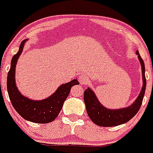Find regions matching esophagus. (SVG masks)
Masks as SVG:
<instances>
[{"label": "esophagus", "instance_id": "1", "mask_svg": "<svg viewBox=\"0 0 153 153\" xmlns=\"http://www.w3.org/2000/svg\"><path fill=\"white\" fill-rule=\"evenodd\" d=\"M78 80L81 84H86L88 82V77L84 74H80L78 77Z\"/></svg>", "mask_w": 153, "mask_h": 153}]
</instances>
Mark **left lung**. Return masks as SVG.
<instances>
[{
    "label": "left lung",
    "mask_w": 153,
    "mask_h": 153,
    "mask_svg": "<svg viewBox=\"0 0 153 153\" xmlns=\"http://www.w3.org/2000/svg\"><path fill=\"white\" fill-rule=\"evenodd\" d=\"M139 60L141 63L142 73H143V86L140 95L137 97L131 106L126 108L120 109H109L105 108L96 97L90 88L86 89L83 94L86 112L89 117L93 123L100 126L112 127L121 125L129 121L140 110V106L143 103V100L145 95L146 86V79L145 76V65L140 53L136 51Z\"/></svg>",
    "instance_id": "1"
}]
</instances>
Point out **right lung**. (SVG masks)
Returning a JSON list of instances; mask_svg holds the SVG:
<instances>
[{
    "mask_svg": "<svg viewBox=\"0 0 153 153\" xmlns=\"http://www.w3.org/2000/svg\"><path fill=\"white\" fill-rule=\"evenodd\" d=\"M24 40L21 42L18 52L13 55L10 63V68L7 74V88L8 95L12 103L19 115L24 120L36 123H48L53 122L58 117L63 104L69 96L70 89L79 83L77 79L61 85L53 95L43 100H32L27 98L18 91L15 83V67L19 56L24 48Z\"/></svg>",
    "mask_w": 153,
    "mask_h": 153,
    "instance_id": "right-lung-1",
    "label": "right lung"
}]
</instances>
